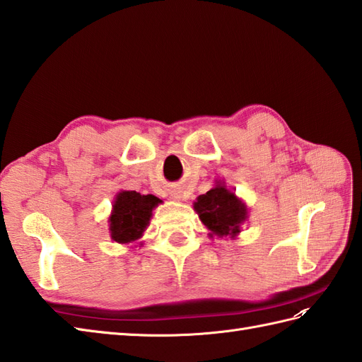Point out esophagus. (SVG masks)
<instances>
[{
  "label": "esophagus",
  "instance_id": "esophagus-1",
  "mask_svg": "<svg viewBox=\"0 0 362 362\" xmlns=\"http://www.w3.org/2000/svg\"><path fill=\"white\" fill-rule=\"evenodd\" d=\"M172 198H173V199H178V202H181V199H184L181 192H176V194H172Z\"/></svg>",
  "mask_w": 362,
  "mask_h": 362
}]
</instances>
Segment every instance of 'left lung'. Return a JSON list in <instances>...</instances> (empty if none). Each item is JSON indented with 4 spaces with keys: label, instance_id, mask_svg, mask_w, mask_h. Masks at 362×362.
I'll list each match as a JSON object with an SVG mask.
<instances>
[{
    "label": "left lung",
    "instance_id": "obj_1",
    "mask_svg": "<svg viewBox=\"0 0 362 362\" xmlns=\"http://www.w3.org/2000/svg\"><path fill=\"white\" fill-rule=\"evenodd\" d=\"M194 211L207 229L209 238L235 240L249 218L247 204L237 197L235 189H228L224 180H215L214 187L197 198Z\"/></svg>",
    "mask_w": 362,
    "mask_h": 362
}]
</instances>
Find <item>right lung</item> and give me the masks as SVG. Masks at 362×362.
<instances>
[{"label":"right lung","instance_id":"add662e5","mask_svg":"<svg viewBox=\"0 0 362 362\" xmlns=\"http://www.w3.org/2000/svg\"><path fill=\"white\" fill-rule=\"evenodd\" d=\"M163 203L155 195H141L136 190H119L108 215V230L113 242L141 247V238L150 226L155 209Z\"/></svg>","mask_w":362,"mask_h":362}]
</instances>
